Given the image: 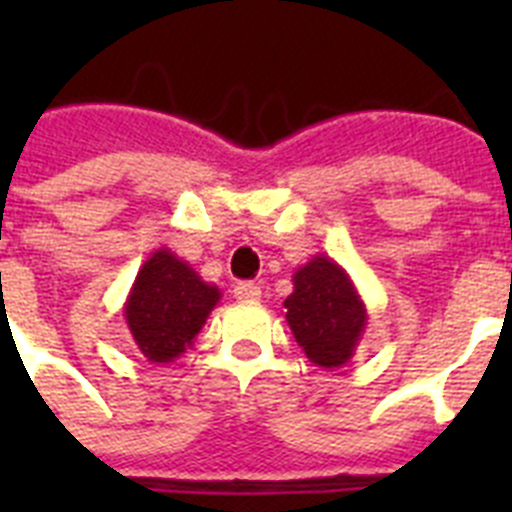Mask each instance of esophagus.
<instances>
[{"mask_svg":"<svg viewBox=\"0 0 512 512\" xmlns=\"http://www.w3.org/2000/svg\"><path fill=\"white\" fill-rule=\"evenodd\" d=\"M233 297L241 302H259L261 300V287L253 282H238L233 289Z\"/></svg>","mask_w":512,"mask_h":512,"instance_id":"esophagus-1","label":"esophagus"}]
</instances>
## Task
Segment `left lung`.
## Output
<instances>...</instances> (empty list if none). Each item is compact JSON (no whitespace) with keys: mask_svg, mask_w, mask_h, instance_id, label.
I'll use <instances>...</instances> for the list:
<instances>
[{"mask_svg":"<svg viewBox=\"0 0 512 512\" xmlns=\"http://www.w3.org/2000/svg\"><path fill=\"white\" fill-rule=\"evenodd\" d=\"M284 318L307 359L320 369H341L354 359L366 328V305L341 264L318 253L295 271Z\"/></svg>","mask_w":512,"mask_h":512,"instance_id":"8db88e82","label":"left lung"}]
</instances>
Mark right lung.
Listing matches in <instances>:
<instances>
[{
  "label": "right lung",
  "mask_w": 512,
  "mask_h": 512,
  "mask_svg": "<svg viewBox=\"0 0 512 512\" xmlns=\"http://www.w3.org/2000/svg\"><path fill=\"white\" fill-rule=\"evenodd\" d=\"M223 292L169 248H158L140 266L122 307L135 346L151 364H171L192 348Z\"/></svg>",
  "instance_id": "obj_1"
}]
</instances>
